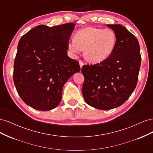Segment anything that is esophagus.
I'll return each mask as SVG.
<instances>
[{
    "instance_id": "obj_1",
    "label": "esophagus",
    "mask_w": 153,
    "mask_h": 153,
    "mask_svg": "<svg viewBox=\"0 0 153 153\" xmlns=\"http://www.w3.org/2000/svg\"><path fill=\"white\" fill-rule=\"evenodd\" d=\"M79 64H80V68H82V66H84V62H83L82 60H79Z\"/></svg>"
}]
</instances>
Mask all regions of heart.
I'll return each instance as SVG.
<instances>
[{
    "label": "heart",
    "instance_id": "1",
    "mask_svg": "<svg viewBox=\"0 0 153 153\" xmlns=\"http://www.w3.org/2000/svg\"><path fill=\"white\" fill-rule=\"evenodd\" d=\"M117 36L110 29L87 27L78 30L69 41V49L73 53L85 48L84 55L88 61L98 63L110 56L117 45Z\"/></svg>",
    "mask_w": 153,
    "mask_h": 153
}]
</instances>
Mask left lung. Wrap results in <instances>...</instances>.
I'll list each match as a JSON object with an SVG mask.
<instances>
[{
    "mask_svg": "<svg viewBox=\"0 0 153 153\" xmlns=\"http://www.w3.org/2000/svg\"><path fill=\"white\" fill-rule=\"evenodd\" d=\"M106 26L117 36V45L107 59L93 65H84L82 94L89 105L110 110L122 105L135 90L141 64L136 37L119 24Z\"/></svg>",
    "mask_w": 153,
    "mask_h": 153,
    "instance_id": "1",
    "label": "left lung"
}]
</instances>
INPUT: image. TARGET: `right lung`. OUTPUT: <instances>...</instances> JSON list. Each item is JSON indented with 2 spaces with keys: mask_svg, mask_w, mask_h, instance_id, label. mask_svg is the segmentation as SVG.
I'll return each mask as SVG.
<instances>
[{
  "mask_svg": "<svg viewBox=\"0 0 153 153\" xmlns=\"http://www.w3.org/2000/svg\"><path fill=\"white\" fill-rule=\"evenodd\" d=\"M75 24L40 25L20 38L14 62L13 81L22 100L30 107L48 111L59 105L63 86L79 72V62L68 56Z\"/></svg>",
  "mask_w": 153,
  "mask_h": 153,
  "instance_id": "obj_1",
  "label": "right lung"
}]
</instances>
